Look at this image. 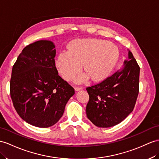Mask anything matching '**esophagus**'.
<instances>
[{"mask_svg": "<svg viewBox=\"0 0 159 159\" xmlns=\"http://www.w3.org/2000/svg\"><path fill=\"white\" fill-rule=\"evenodd\" d=\"M82 89H83L82 87H80V86H75V90L76 91L81 90H82Z\"/></svg>", "mask_w": 159, "mask_h": 159, "instance_id": "1", "label": "esophagus"}]
</instances>
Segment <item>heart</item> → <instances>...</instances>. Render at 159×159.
I'll return each instance as SVG.
<instances>
[{"label":"heart","mask_w":159,"mask_h":159,"mask_svg":"<svg viewBox=\"0 0 159 159\" xmlns=\"http://www.w3.org/2000/svg\"><path fill=\"white\" fill-rule=\"evenodd\" d=\"M119 57L118 48L115 44L97 39L77 40L69 46L68 51L61 52L56 65L63 78L71 80L84 66L92 80L98 81L110 74ZM81 74L75 78L77 82L88 78Z\"/></svg>","instance_id":"heart-1"}]
</instances>
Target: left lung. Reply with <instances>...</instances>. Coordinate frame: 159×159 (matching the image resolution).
<instances>
[{"label":"left lung","mask_w":159,"mask_h":159,"mask_svg":"<svg viewBox=\"0 0 159 159\" xmlns=\"http://www.w3.org/2000/svg\"><path fill=\"white\" fill-rule=\"evenodd\" d=\"M140 67L131 52L121 71L101 82L87 87L86 115L93 124L110 127L123 121L133 111L139 93Z\"/></svg>","instance_id":"8db88e82"}]
</instances>
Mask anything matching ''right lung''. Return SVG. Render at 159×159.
I'll return each mask as SVG.
<instances>
[{"label": "right lung", "instance_id": "1", "mask_svg": "<svg viewBox=\"0 0 159 159\" xmlns=\"http://www.w3.org/2000/svg\"><path fill=\"white\" fill-rule=\"evenodd\" d=\"M55 46L40 40L23 49L13 66L10 94L22 119L38 127L55 125L75 90L58 74Z\"/></svg>", "mask_w": 159, "mask_h": 159}]
</instances>
